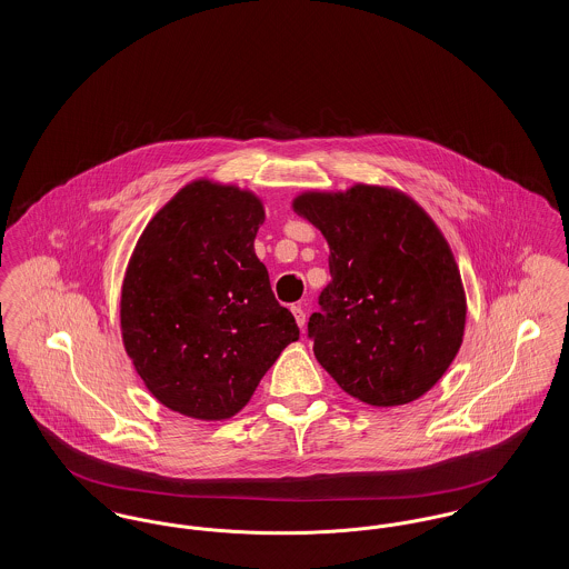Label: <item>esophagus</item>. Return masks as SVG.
<instances>
[{
    "label": "esophagus",
    "instance_id": "34e87169",
    "mask_svg": "<svg viewBox=\"0 0 569 569\" xmlns=\"http://www.w3.org/2000/svg\"><path fill=\"white\" fill-rule=\"evenodd\" d=\"M292 313H295V320H297V325L302 328L305 326V309H302V305H292Z\"/></svg>",
    "mask_w": 569,
    "mask_h": 569
}]
</instances>
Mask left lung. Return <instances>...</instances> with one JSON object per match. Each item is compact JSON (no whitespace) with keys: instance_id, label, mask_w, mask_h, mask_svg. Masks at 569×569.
I'll return each mask as SVG.
<instances>
[{"instance_id":"left-lung-1","label":"left lung","mask_w":569,"mask_h":569,"mask_svg":"<svg viewBox=\"0 0 569 569\" xmlns=\"http://www.w3.org/2000/svg\"><path fill=\"white\" fill-rule=\"evenodd\" d=\"M330 247V283L307 332L353 399L406 406L431 390L462 343L465 292L450 244L403 191L353 186L292 202Z\"/></svg>"}]
</instances>
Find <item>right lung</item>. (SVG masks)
Segmentation results:
<instances>
[{"label": "right lung", "instance_id": "1", "mask_svg": "<svg viewBox=\"0 0 569 569\" xmlns=\"http://www.w3.org/2000/svg\"><path fill=\"white\" fill-rule=\"evenodd\" d=\"M262 200L207 179L147 223L121 288V335L162 406L198 420L239 413L298 339L253 251Z\"/></svg>", "mask_w": 569, "mask_h": 569}]
</instances>
